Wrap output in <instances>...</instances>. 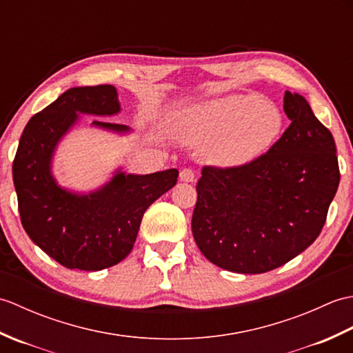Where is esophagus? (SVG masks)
Masks as SVG:
<instances>
[{
  "label": "esophagus",
  "mask_w": 353,
  "mask_h": 353,
  "mask_svg": "<svg viewBox=\"0 0 353 353\" xmlns=\"http://www.w3.org/2000/svg\"><path fill=\"white\" fill-rule=\"evenodd\" d=\"M181 181L182 182H194L196 181V171L191 168H183L181 171Z\"/></svg>",
  "instance_id": "esophagus-1"
}]
</instances>
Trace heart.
I'll return each instance as SVG.
<instances>
[{
    "mask_svg": "<svg viewBox=\"0 0 353 353\" xmlns=\"http://www.w3.org/2000/svg\"><path fill=\"white\" fill-rule=\"evenodd\" d=\"M283 127L274 104L258 94H232L206 101L181 117L179 133L191 145H206L216 167H239L272 147Z\"/></svg>",
    "mask_w": 353,
    "mask_h": 353,
    "instance_id": "obj_1",
    "label": "heart"
}]
</instances>
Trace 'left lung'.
I'll list each match as a JSON object with an SVG mask.
<instances>
[{"label": "left lung", "instance_id": "8db88e82", "mask_svg": "<svg viewBox=\"0 0 353 353\" xmlns=\"http://www.w3.org/2000/svg\"><path fill=\"white\" fill-rule=\"evenodd\" d=\"M290 127L267 153L239 167L201 170L192 235L216 267L258 274L316 241L340 183L332 133L302 95L285 92Z\"/></svg>", "mask_w": 353, "mask_h": 353}]
</instances>
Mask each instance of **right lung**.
<instances>
[{
  "label": "right lung",
  "mask_w": 353,
  "mask_h": 353,
  "mask_svg": "<svg viewBox=\"0 0 353 353\" xmlns=\"http://www.w3.org/2000/svg\"><path fill=\"white\" fill-rule=\"evenodd\" d=\"M79 112L118 114L117 89L110 85L71 88L32 117L13 159V183L22 228L30 239L66 268L99 272L132 252L142 215L176 185L179 171L145 176L117 171L103 188L83 196L61 188L51 174L52 153L77 121ZM92 124L114 132L129 130L123 124Z\"/></svg>",
  "instance_id": "obj_1"
}]
</instances>
